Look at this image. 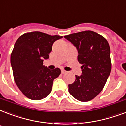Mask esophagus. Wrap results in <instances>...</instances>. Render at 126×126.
Listing matches in <instances>:
<instances>
[{
  "mask_svg": "<svg viewBox=\"0 0 126 126\" xmlns=\"http://www.w3.org/2000/svg\"><path fill=\"white\" fill-rule=\"evenodd\" d=\"M67 73V71H65V70H63V69L61 70V73L62 74H65V73Z\"/></svg>",
  "mask_w": 126,
  "mask_h": 126,
  "instance_id": "esophagus-1",
  "label": "esophagus"
}]
</instances>
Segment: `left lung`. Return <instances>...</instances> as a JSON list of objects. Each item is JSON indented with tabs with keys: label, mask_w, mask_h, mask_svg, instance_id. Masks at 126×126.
Returning a JSON list of instances; mask_svg holds the SVG:
<instances>
[{
	"label": "left lung",
	"mask_w": 126,
	"mask_h": 126,
	"mask_svg": "<svg viewBox=\"0 0 126 126\" xmlns=\"http://www.w3.org/2000/svg\"><path fill=\"white\" fill-rule=\"evenodd\" d=\"M78 51V61L81 64L82 75H75V82L69 84V92L81 102L90 101L103 89L112 63L108 42L102 35L91 30L65 35Z\"/></svg>",
	"instance_id": "1"
}]
</instances>
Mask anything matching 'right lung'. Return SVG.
<instances>
[{"label": "right lung", "mask_w": 126, "mask_h": 126, "mask_svg": "<svg viewBox=\"0 0 126 126\" xmlns=\"http://www.w3.org/2000/svg\"><path fill=\"white\" fill-rule=\"evenodd\" d=\"M62 37L35 31L22 35L14 44L10 56L14 79L27 98L41 100L51 92L53 80L61 70L49 69L43 61L49 57L53 44Z\"/></svg>", "instance_id": "add662e5"}]
</instances>
